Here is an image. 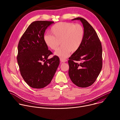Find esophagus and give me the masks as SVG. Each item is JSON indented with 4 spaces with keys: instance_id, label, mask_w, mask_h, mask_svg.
<instances>
[{
    "instance_id": "34e87169",
    "label": "esophagus",
    "mask_w": 120,
    "mask_h": 120,
    "mask_svg": "<svg viewBox=\"0 0 120 120\" xmlns=\"http://www.w3.org/2000/svg\"><path fill=\"white\" fill-rule=\"evenodd\" d=\"M60 61L61 62H63V63H64V62H67V60L66 59H60Z\"/></svg>"
}]
</instances>
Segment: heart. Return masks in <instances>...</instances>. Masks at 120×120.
I'll use <instances>...</instances> for the list:
<instances>
[{
  "mask_svg": "<svg viewBox=\"0 0 120 120\" xmlns=\"http://www.w3.org/2000/svg\"><path fill=\"white\" fill-rule=\"evenodd\" d=\"M50 35L44 37L46 45L51 49L56 50L55 55L61 59L69 56L70 52L74 53L81 46L84 38V29L80 24L69 22H59L54 25L50 30Z\"/></svg>",
  "mask_w": 120,
  "mask_h": 120,
  "instance_id": "heart-1",
  "label": "heart"
}]
</instances>
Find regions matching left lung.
Returning a JSON list of instances; mask_svg holds the SVG:
<instances>
[{
    "label": "left lung",
    "instance_id": "8db88e82",
    "mask_svg": "<svg viewBox=\"0 0 120 120\" xmlns=\"http://www.w3.org/2000/svg\"><path fill=\"white\" fill-rule=\"evenodd\" d=\"M84 38L79 49L69 58V76L76 86L85 88L91 86L96 80L102 68V47L97 34L92 26L82 18ZM80 61V63L74 61Z\"/></svg>",
    "mask_w": 120,
    "mask_h": 120
}]
</instances>
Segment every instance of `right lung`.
<instances>
[{
    "instance_id": "right-lung-1",
    "label": "right lung",
    "mask_w": 120,
    "mask_h": 120,
    "mask_svg": "<svg viewBox=\"0 0 120 120\" xmlns=\"http://www.w3.org/2000/svg\"><path fill=\"white\" fill-rule=\"evenodd\" d=\"M53 21H37L32 23L21 38L18 45L17 60L20 74L26 83L33 88H43L52 81L60 63L44 41L45 30Z\"/></svg>"
}]
</instances>
